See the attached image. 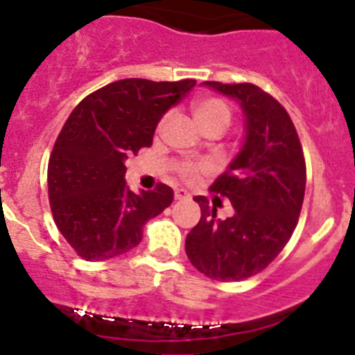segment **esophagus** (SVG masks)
Returning <instances> with one entry per match:
<instances>
[{"label": "esophagus", "instance_id": "esophagus-1", "mask_svg": "<svg viewBox=\"0 0 355 355\" xmlns=\"http://www.w3.org/2000/svg\"><path fill=\"white\" fill-rule=\"evenodd\" d=\"M174 197H175V200H190L191 195L188 193L187 190H175Z\"/></svg>", "mask_w": 355, "mask_h": 355}]
</instances>
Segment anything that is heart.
I'll list each match as a JSON object with an SVG mask.
<instances>
[{"label": "heart", "instance_id": "heart-1", "mask_svg": "<svg viewBox=\"0 0 355 355\" xmlns=\"http://www.w3.org/2000/svg\"><path fill=\"white\" fill-rule=\"evenodd\" d=\"M191 113H193L195 121L200 129H205L209 125H221L223 129L228 127L230 123V107L226 106L223 101L216 97H198L191 103ZM198 171L197 165H183L181 174L190 178Z\"/></svg>", "mask_w": 355, "mask_h": 355}]
</instances>
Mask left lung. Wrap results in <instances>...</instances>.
I'll return each mask as SVG.
<instances>
[{
	"label": "left lung",
	"mask_w": 355,
	"mask_h": 355,
	"mask_svg": "<svg viewBox=\"0 0 355 355\" xmlns=\"http://www.w3.org/2000/svg\"><path fill=\"white\" fill-rule=\"evenodd\" d=\"M202 85L237 101L245 136L211 187L230 198L234 216L216 218L207 198L195 197L202 216L184 245L191 265L204 275L242 281L268 266L295 232L305 197V158L288 111L270 94L252 83Z\"/></svg>",
	"instance_id": "8db88e82"
}]
</instances>
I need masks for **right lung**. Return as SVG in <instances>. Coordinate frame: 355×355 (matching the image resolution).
<instances>
[{
    "mask_svg": "<svg viewBox=\"0 0 355 355\" xmlns=\"http://www.w3.org/2000/svg\"><path fill=\"white\" fill-rule=\"evenodd\" d=\"M195 83L120 80L69 114L50 155L49 198L57 228L83 259L104 261L134 249L144 223L172 204L167 184L132 193L125 160L151 146L158 121Z\"/></svg>",
    "mask_w": 355,
    "mask_h": 355,
    "instance_id": "right-lung-1",
    "label": "right lung"
}]
</instances>
